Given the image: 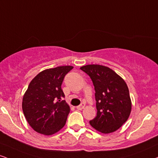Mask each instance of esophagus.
Returning a JSON list of instances; mask_svg holds the SVG:
<instances>
[{"label":"esophagus","mask_w":158,"mask_h":158,"mask_svg":"<svg viewBox=\"0 0 158 158\" xmlns=\"http://www.w3.org/2000/svg\"><path fill=\"white\" fill-rule=\"evenodd\" d=\"M85 107V104L84 103H82L81 104H80V105H79V106H77V108L78 110H81L84 109Z\"/></svg>","instance_id":"34e87169"}]
</instances>
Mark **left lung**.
Listing matches in <instances>:
<instances>
[{
  "instance_id": "obj_1",
  "label": "left lung",
  "mask_w": 158,
  "mask_h": 158,
  "mask_svg": "<svg viewBox=\"0 0 158 158\" xmlns=\"http://www.w3.org/2000/svg\"><path fill=\"white\" fill-rule=\"evenodd\" d=\"M94 83L97 115L90 121L102 133L115 132L127 121L132 110L128 87L118 74L106 66L87 64L80 68Z\"/></svg>"
}]
</instances>
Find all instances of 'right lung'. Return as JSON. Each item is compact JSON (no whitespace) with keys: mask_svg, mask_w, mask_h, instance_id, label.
<instances>
[{"mask_svg":"<svg viewBox=\"0 0 158 158\" xmlns=\"http://www.w3.org/2000/svg\"><path fill=\"white\" fill-rule=\"evenodd\" d=\"M73 66H59L44 70L31 81L23 95V112L34 130L51 135L65 124L70 107L64 100L61 85Z\"/></svg>","mask_w":158,"mask_h":158,"instance_id":"obj_1","label":"right lung"}]
</instances>
